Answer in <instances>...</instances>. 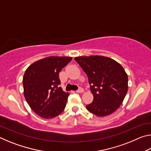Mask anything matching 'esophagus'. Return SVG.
I'll return each mask as SVG.
<instances>
[{"label":"esophagus","instance_id":"esophagus-1","mask_svg":"<svg viewBox=\"0 0 151 151\" xmlns=\"http://www.w3.org/2000/svg\"><path fill=\"white\" fill-rule=\"evenodd\" d=\"M84 92V90L83 88H79L77 91H76V93H83Z\"/></svg>","mask_w":151,"mask_h":151}]
</instances>
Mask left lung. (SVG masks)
<instances>
[{
    "instance_id": "left-lung-1",
    "label": "left lung",
    "mask_w": 151,
    "mask_h": 151,
    "mask_svg": "<svg viewBox=\"0 0 151 151\" xmlns=\"http://www.w3.org/2000/svg\"><path fill=\"white\" fill-rule=\"evenodd\" d=\"M75 60L88 76L94 99L86 109L98 116L116 111L128 91V75L123 67L103 56L77 57Z\"/></svg>"
}]
</instances>
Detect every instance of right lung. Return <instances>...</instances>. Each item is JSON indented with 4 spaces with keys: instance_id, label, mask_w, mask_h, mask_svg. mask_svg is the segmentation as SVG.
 I'll return each mask as SVG.
<instances>
[{
    "instance_id": "right-lung-1",
    "label": "right lung",
    "mask_w": 151,
    "mask_h": 151,
    "mask_svg": "<svg viewBox=\"0 0 151 151\" xmlns=\"http://www.w3.org/2000/svg\"><path fill=\"white\" fill-rule=\"evenodd\" d=\"M71 60L68 57H48L36 61L25 71L24 98L30 109L42 118H54L65 109L69 93L59 86V73Z\"/></svg>"
}]
</instances>
